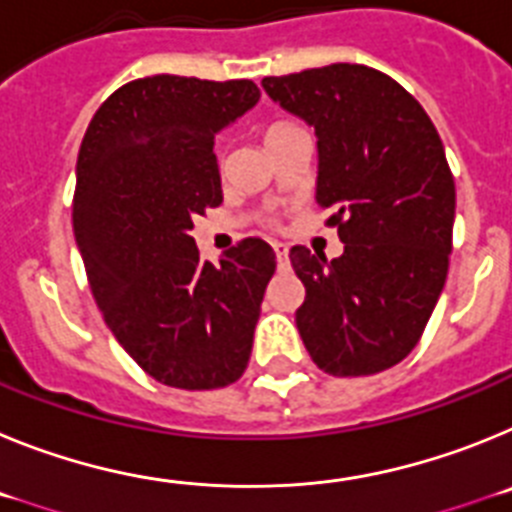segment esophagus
I'll return each instance as SVG.
<instances>
[{
  "label": "esophagus",
  "instance_id": "esophagus-1",
  "mask_svg": "<svg viewBox=\"0 0 512 512\" xmlns=\"http://www.w3.org/2000/svg\"><path fill=\"white\" fill-rule=\"evenodd\" d=\"M274 253H277L279 266L287 264V256H289V246H287V243H274Z\"/></svg>",
  "mask_w": 512,
  "mask_h": 512
}]
</instances>
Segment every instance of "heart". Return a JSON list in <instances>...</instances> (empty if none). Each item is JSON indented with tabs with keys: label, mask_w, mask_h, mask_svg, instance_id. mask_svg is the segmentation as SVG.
Returning a JSON list of instances; mask_svg holds the SVG:
<instances>
[{
	"label": "heart",
	"mask_w": 512,
	"mask_h": 512,
	"mask_svg": "<svg viewBox=\"0 0 512 512\" xmlns=\"http://www.w3.org/2000/svg\"><path fill=\"white\" fill-rule=\"evenodd\" d=\"M289 130H295V125H287V122H279V125H271V128L266 130V140H269V138H277V135H282V133H289Z\"/></svg>",
	"instance_id": "b5f03b06"
}]
</instances>
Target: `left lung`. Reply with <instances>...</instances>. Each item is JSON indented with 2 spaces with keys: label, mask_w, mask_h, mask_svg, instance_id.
<instances>
[{
  "label": "left lung",
  "mask_w": 512,
  "mask_h": 512,
  "mask_svg": "<svg viewBox=\"0 0 512 512\" xmlns=\"http://www.w3.org/2000/svg\"><path fill=\"white\" fill-rule=\"evenodd\" d=\"M282 110L315 128V202L333 210L343 253L289 251L305 284L295 323L333 377L400 364L423 336L446 284L456 189L443 143L413 94L359 63L261 81Z\"/></svg>",
  "instance_id": "8db88e82"
}]
</instances>
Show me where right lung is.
I'll list each match as a JSON object with an SVG mask.
<instances>
[{
    "label": "right lung",
    "instance_id": "add662e5",
    "mask_svg": "<svg viewBox=\"0 0 512 512\" xmlns=\"http://www.w3.org/2000/svg\"><path fill=\"white\" fill-rule=\"evenodd\" d=\"M248 79L158 74L104 99L76 161L74 235L89 287L135 364L179 390L246 372L277 256L246 238L205 261L194 217L223 202L215 135L256 107Z\"/></svg>",
    "mask_w": 512,
    "mask_h": 512
}]
</instances>
